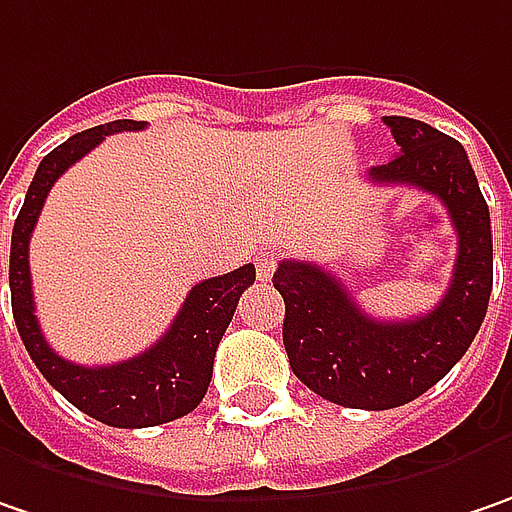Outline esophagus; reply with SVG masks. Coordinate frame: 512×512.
<instances>
[{
    "label": "esophagus",
    "instance_id": "esophagus-1",
    "mask_svg": "<svg viewBox=\"0 0 512 512\" xmlns=\"http://www.w3.org/2000/svg\"><path fill=\"white\" fill-rule=\"evenodd\" d=\"M275 266H278V255H275V252H269V249H260V252H257L255 257L257 278L269 280L272 278V272H275Z\"/></svg>",
    "mask_w": 512,
    "mask_h": 512
}]
</instances>
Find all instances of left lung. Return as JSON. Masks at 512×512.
Instances as JSON below:
<instances>
[{"mask_svg":"<svg viewBox=\"0 0 512 512\" xmlns=\"http://www.w3.org/2000/svg\"><path fill=\"white\" fill-rule=\"evenodd\" d=\"M384 123L398 154L369 168V180L438 197L458 234L444 298L421 318L378 321L318 263L280 260L272 278L286 303L283 346L292 372L321 398L352 410H392L435 387L473 344L493 292L490 209L464 145L421 120Z\"/></svg>","mask_w":512,"mask_h":512,"instance_id":"8db88e82","label":"left lung"}]
</instances>
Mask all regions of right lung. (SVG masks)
Listing matches in <instances>:
<instances>
[{"label":"right lung","instance_id":"1","mask_svg":"<svg viewBox=\"0 0 512 512\" xmlns=\"http://www.w3.org/2000/svg\"><path fill=\"white\" fill-rule=\"evenodd\" d=\"M140 128H145V123L114 120L74 134L71 140L56 145L36 168L34 183L28 186L11 237L13 321L31 361L65 401H71L77 410L102 424L123 427V430L166 424L180 415H189L203 401L212 381L217 344L232 321L240 295L255 283V266L246 263L229 275L191 286L189 298L180 306L166 335L145 352L120 364L82 367L59 358L48 346L34 315V289H31V263H28L31 234L45 206V197L56 180L79 157L97 148L108 134L140 131Z\"/></svg>","mask_w":512,"mask_h":512}]
</instances>
